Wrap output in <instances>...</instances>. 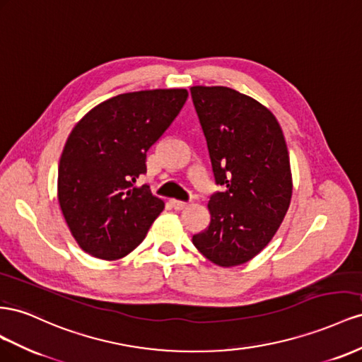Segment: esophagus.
Listing matches in <instances>:
<instances>
[{
    "label": "esophagus",
    "instance_id": "34e87169",
    "mask_svg": "<svg viewBox=\"0 0 362 362\" xmlns=\"http://www.w3.org/2000/svg\"><path fill=\"white\" fill-rule=\"evenodd\" d=\"M170 203H171V206L173 208L175 209V211H182V209H185L188 206V203L187 202H182V200H175V199H171L170 200Z\"/></svg>",
    "mask_w": 362,
    "mask_h": 362
}]
</instances>
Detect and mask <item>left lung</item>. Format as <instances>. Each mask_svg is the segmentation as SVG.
<instances>
[{
  "mask_svg": "<svg viewBox=\"0 0 362 362\" xmlns=\"http://www.w3.org/2000/svg\"><path fill=\"white\" fill-rule=\"evenodd\" d=\"M215 183L208 229L192 244L220 267L245 264L272 241L290 208L293 179L286 142L273 113L226 86H192Z\"/></svg>",
  "mask_w": 362,
  "mask_h": 362,
  "instance_id": "1",
  "label": "left lung"
}]
</instances>
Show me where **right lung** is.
<instances>
[{"label":"right lung","mask_w":362,"mask_h":362,"mask_svg":"<svg viewBox=\"0 0 362 362\" xmlns=\"http://www.w3.org/2000/svg\"><path fill=\"white\" fill-rule=\"evenodd\" d=\"M187 98V89L127 92L90 109L69 133L59 162L57 199L86 253L115 261L146 238L165 203L135 182L147 173V151Z\"/></svg>","instance_id":"add662e5"}]
</instances>
